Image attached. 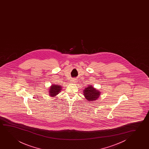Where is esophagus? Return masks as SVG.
<instances>
[{
	"label": "esophagus",
	"mask_w": 149,
	"mask_h": 149,
	"mask_svg": "<svg viewBox=\"0 0 149 149\" xmlns=\"http://www.w3.org/2000/svg\"><path fill=\"white\" fill-rule=\"evenodd\" d=\"M77 82V79H76L74 78V79H72L71 80L70 82L73 83V84H76Z\"/></svg>",
	"instance_id": "1"
}]
</instances>
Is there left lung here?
<instances>
[{"mask_svg":"<svg viewBox=\"0 0 149 149\" xmlns=\"http://www.w3.org/2000/svg\"><path fill=\"white\" fill-rule=\"evenodd\" d=\"M84 95L88 102H93L97 100L101 95V92L96 90L92 85L84 88L83 91Z\"/></svg>","mask_w":149,"mask_h":149,"instance_id":"left-lung-1","label":"left lung"}]
</instances>
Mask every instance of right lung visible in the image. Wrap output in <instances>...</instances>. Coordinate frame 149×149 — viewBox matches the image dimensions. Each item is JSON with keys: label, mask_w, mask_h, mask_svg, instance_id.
I'll list each match as a JSON object with an SVG mask.
<instances>
[{"label": "right lung", "mask_w": 149, "mask_h": 149, "mask_svg": "<svg viewBox=\"0 0 149 149\" xmlns=\"http://www.w3.org/2000/svg\"><path fill=\"white\" fill-rule=\"evenodd\" d=\"M62 89V86L58 84H52L49 89V95L54 97L59 94Z\"/></svg>", "instance_id": "add662e5"}]
</instances>
